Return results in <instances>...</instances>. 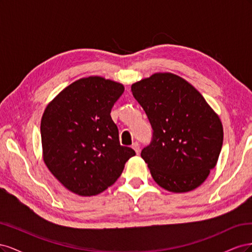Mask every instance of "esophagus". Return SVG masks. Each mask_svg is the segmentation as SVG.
<instances>
[{"instance_id": "1", "label": "esophagus", "mask_w": 252, "mask_h": 252, "mask_svg": "<svg viewBox=\"0 0 252 252\" xmlns=\"http://www.w3.org/2000/svg\"><path fill=\"white\" fill-rule=\"evenodd\" d=\"M131 147L134 149V151L136 152V155L140 154V144H139L138 142H134V143L132 144Z\"/></svg>"}]
</instances>
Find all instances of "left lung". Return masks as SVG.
I'll return each mask as SVG.
<instances>
[{
  "instance_id": "8db88e82",
  "label": "left lung",
  "mask_w": 252,
  "mask_h": 252,
  "mask_svg": "<svg viewBox=\"0 0 252 252\" xmlns=\"http://www.w3.org/2000/svg\"><path fill=\"white\" fill-rule=\"evenodd\" d=\"M131 91L154 130L141 157L157 184L171 192L199 187L222 149L218 114L191 84L173 73L152 74L132 84Z\"/></svg>"
}]
</instances>
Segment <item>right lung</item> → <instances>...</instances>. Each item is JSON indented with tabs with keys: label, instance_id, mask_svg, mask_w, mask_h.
Instances as JSON below:
<instances>
[{
	"label": "right lung",
	"instance_id": "right-lung-1",
	"mask_svg": "<svg viewBox=\"0 0 252 252\" xmlns=\"http://www.w3.org/2000/svg\"><path fill=\"white\" fill-rule=\"evenodd\" d=\"M124 86L102 77L73 82L53 98L41 121L43 159L73 193L95 195L113 185L135 155L122 146L110 112Z\"/></svg>",
	"mask_w": 252,
	"mask_h": 252
}]
</instances>
